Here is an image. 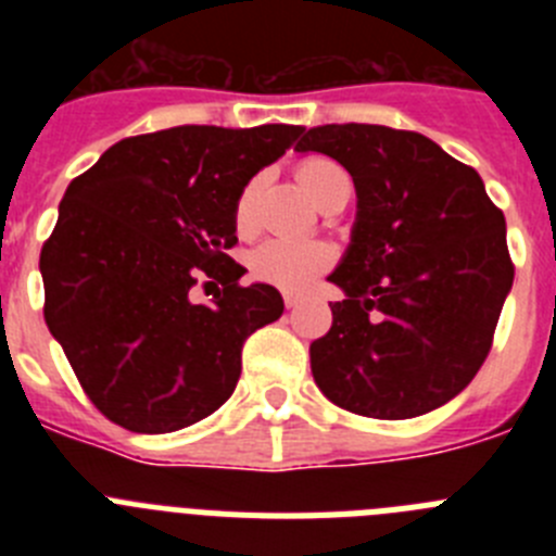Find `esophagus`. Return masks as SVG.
<instances>
[{"label": "esophagus", "mask_w": 556, "mask_h": 556, "mask_svg": "<svg viewBox=\"0 0 556 556\" xmlns=\"http://www.w3.org/2000/svg\"><path fill=\"white\" fill-rule=\"evenodd\" d=\"M298 301H301V298H298V294H294V292H283V303H287V308L298 306Z\"/></svg>", "instance_id": "obj_1"}]
</instances>
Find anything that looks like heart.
<instances>
[{
	"label": "heart",
	"instance_id": "b5f03b06",
	"mask_svg": "<svg viewBox=\"0 0 556 556\" xmlns=\"http://www.w3.org/2000/svg\"><path fill=\"white\" fill-rule=\"evenodd\" d=\"M345 175V169L331 159L323 155H308L298 164V180L303 189L308 191V198L317 200ZM258 189L262 180L253 178L244 184L239 191L233 211V225L239 236H253L255 233V200H258ZM333 264V250L326 242L317 239H269V242L258 244L250 253V269L255 278L273 283L278 289H303L326 273Z\"/></svg>",
	"mask_w": 556,
	"mask_h": 556
}]
</instances>
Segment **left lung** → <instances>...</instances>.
I'll return each mask as SVG.
<instances>
[{
    "label": "left lung",
    "instance_id": "1",
    "mask_svg": "<svg viewBox=\"0 0 556 556\" xmlns=\"http://www.w3.org/2000/svg\"><path fill=\"white\" fill-rule=\"evenodd\" d=\"M298 150L351 172L358 211L345 289L314 339L312 372L328 401L376 420L448 404L484 365L515 264L507 223L473 166L415 130L323 125Z\"/></svg>",
    "mask_w": 556,
    "mask_h": 556
}]
</instances>
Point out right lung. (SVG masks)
Masks as SVG:
<instances>
[{"mask_svg":"<svg viewBox=\"0 0 556 556\" xmlns=\"http://www.w3.org/2000/svg\"><path fill=\"white\" fill-rule=\"evenodd\" d=\"M303 127L180 125L122 139L68 184L41 248L43 320L88 401L116 426L166 434L230 397L242 345L283 314L278 289L242 287L233 211ZM223 282L211 304L190 289Z\"/></svg>","mask_w":556,"mask_h":556,"instance_id":"right-lung-1","label":"right lung"}]
</instances>
